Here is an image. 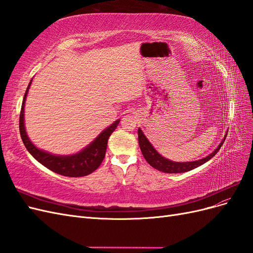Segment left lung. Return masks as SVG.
Instances as JSON below:
<instances>
[{"instance_id": "8db88e82", "label": "left lung", "mask_w": 253, "mask_h": 253, "mask_svg": "<svg viewBox=\"0 0 253 253\" xmlns=\"http://www.w3.org/2000/svg\"><path fill=\"white\" fill-rule=\"evenodd\" d=\"M227 133L224 137V139L219 143L217 149H215V151L211 153L209 156H207L201 160H196V162H190V163H175L163 157L154 148H153V145L149 142L147 137L144 136V134L142 133L140 128H138V142H139V147H140L142 155L150 166H152L153 168H155V169L162 171L164 173H183V172L193 170L195 168L204 165L205 163L208 162V160H210L214 155H215L219 151L221 145H223V143L225 142Z\"/></svg>"}]
</instances>
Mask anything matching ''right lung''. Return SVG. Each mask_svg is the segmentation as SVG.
<instances>
[{
    "label": "right lung",
    "instance_id": "right-lung-1",
    "mask_svg": "<svg viewBox=\"0 0 253 253\" xmlns=\"http://www.w3.org/2000/svg\"><path fill=\"white\" fill-rule=\"evenodd\" d=\"M30 84H32V80H30L28 87L25 91L24 98H23L19 121L21 138L27 151L41 165L46 167L47 169L57 174L68 176V177H81V176H86L90 173H93L95 170L98 169L99 166L101 165L102 160L105 156L109 137L115 129H116L120 120L118 119L115 121L112 126H110L108 128H105L101 134H99L97 138L90 144H88L85 149L75 155L58 156L52 155L48 152L41 151L36 148L35 144L29 140L24 126V106Z\"/></svg>",
    "mask_w": 253,
    "mask_h": 253
}]
</instances>
